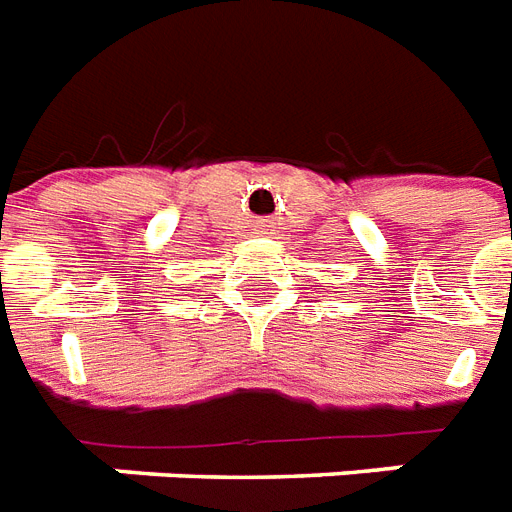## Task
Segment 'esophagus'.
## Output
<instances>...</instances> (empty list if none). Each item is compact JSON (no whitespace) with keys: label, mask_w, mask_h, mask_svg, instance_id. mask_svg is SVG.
<instances>
[{"label":"esophagus","mask_w":512,"mask_h":512,"mask_svg":"<svg viewBox=\"0 0 512 512\" xmlns=\"http://www.w3.org/2000/svg\"><path fill=\"white\" fill-rule=\"evenodd\" d=\"M268 228H271V220H257V230H260V233H265Z\"/></svg>","instance_id":"obj_1"}]
</instances>
